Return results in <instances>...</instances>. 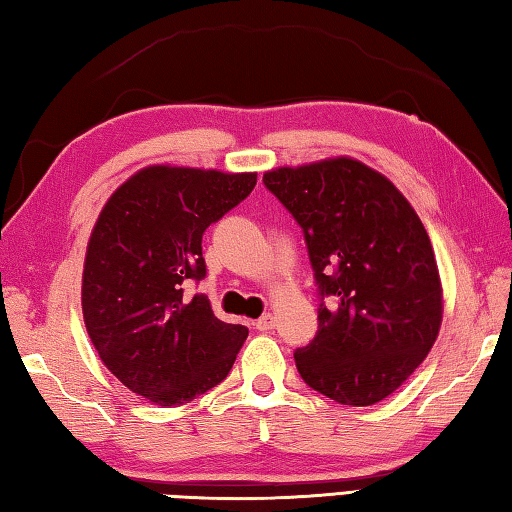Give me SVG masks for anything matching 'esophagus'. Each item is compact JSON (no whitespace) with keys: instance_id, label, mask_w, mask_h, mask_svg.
Masks as SVG:
<instances>
[{"instance_id":"esophagus-1","label":"esophagus","mask_w":512,"mask_h":512,"mask_svg":"<svg viewBox=\"0 0 512 512\" xmlns=\"http://www.w3.org/2000/svg\"><path fill=\"white\" fill-rule=\"evenodd\" d=\"M254 325H256V330H258V332H267V330H272V327H274V316L267 312V314L260 316Z\"/></svg>"}]
</instances>
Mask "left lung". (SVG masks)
<instances>
[{
  "mask_svg": "<svg viewBox=\"0 0 512 512\" xmlns=\"http://www.w3.org/2000/svg\"><path fill=\"white\" fill-rule=\"evenodd\" d=\"M301 225L318 285V332L294 352L298 374L343 406H372L435 345L443 294L428 231L406 196L339 156L265 171Z\"/></svg>",
  "mask_w": 512,
  "mask_h": 512,
  "instance_id": "1",
  "label": "left lung"
}]
</instances>
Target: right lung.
Wrapping results in <instances>:
<instances>
[{"instance_id":"add662e5","label":"right lung","mask_w":512,"mask_h":512,"mask_svg":"<svg viewBox=\"0 0 512 512\" xmlns=\"http://www.w3.org/2000/svg\"><path fill=\"white\" fill-rule=\"evenodd\" d=\"M256 187V173L151 165L100 211L82 274L86 332L102 363L156 406H182L229 374L247 327L225 323L205 294L202 234Z\"/></svg>"}]
</instances>
